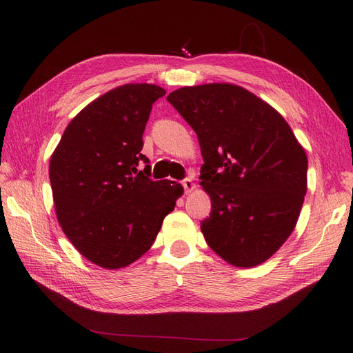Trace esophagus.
<instances>
[{"mask_svg": "<svg viewBox=\"0 0 353 353\" xmlns=\"http://www.w3.org/2000/svg\"><path fill=\"white\" fill-rule=\"evenodd\" d=\"M182 185H183V190H185V192H186V194L192 192V191H194V188H196V185H194L192 179H190V177L183 179V181H182Z\"/></svg>", "mask_w": 353, "mask_h": 353, "instance_id": "34e87169", "label": "esophagus"}]
</instances>
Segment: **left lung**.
Instances as JSON below:
<instances>
[{
  "label": "left lung",
  "mask_w": 353,
  "mask_h": 353,
  "mask_svg": "<svg viewBox=\"0 0 353 353\" xmlns=\"http://www.w3.org/2000/svg\"><path fill=\"white\" fill-rule=\"evenodd\" d=\"M167 100L197 133L200 185L211 197L208 245L235 267H254L294 230L308 157L283 117L230 83L185 86Z\"/></svg>",
  "instance_id": "obj_1"
}]
</instances>
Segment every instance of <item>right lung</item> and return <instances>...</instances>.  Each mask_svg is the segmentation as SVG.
<instances>
[{
	"label": "right lung",
	"mask_w": 353,
	"mask_h": 353,
	"mask_svg": "<svg viewBox=\"0 0 353 353\" xmlns=\"http://www.w3.org/2000/svg\"><path fill=\"white\" fill-rule=\"evenodd\" d=\"M165 89L118 86L72 118L50 159L57 221L72 245L108 270L139 259L183 194L181 183L152 181L141 153L153 103Z\"/></svg>",
	"instance_id": "obj_1"
}]
</instances>
